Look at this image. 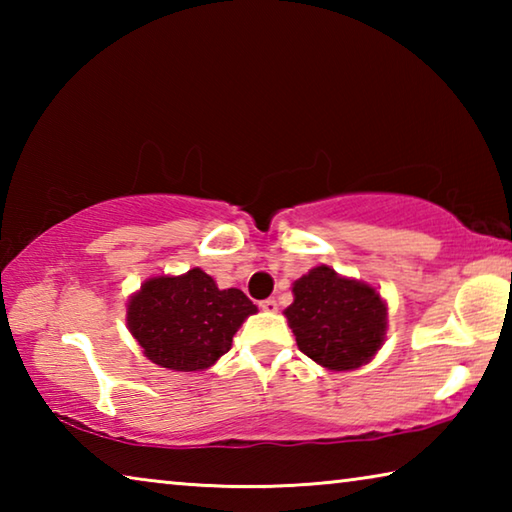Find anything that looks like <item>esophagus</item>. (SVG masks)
<instances>
[{
    "label": "esophagus",
    "mask_w": 512,
    "mask_h": 512,
    "mask_svg": "<svg viewBox=\"0 0 512 512\" xmlns=\"http://www.w3.org/2000/svg\"><path fill=\"white\" fill-rule=\"evenodd\" d=\"M259 307H262L264 311H268V314H273V311H277V300L275 298H266L259 302Z\"/></svg>",
    "instance_id": "esophagus-1"
}]
</instances>
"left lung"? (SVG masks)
I'll return each mask as SVG.
<instances>
[{
  "mask_svg": "<svg viewBox=\"0 0 512 512\" xmlns=\"http://www.w3.org/2000/svg\"><path fill=\"white\" fill-rule=\"evenodd\" d=\"M284 316L300 352L327 370L361 368L386 341L388 309L379 291L325 264L293 282Z\"/></svg>",
  "mask_w": 512,
  "mask_h": 512,
  "instance_id": "obj_1",
  "label": "left lung"
}]
</instances>
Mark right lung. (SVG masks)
I'll use <instances>...</instances> for the list:
<instances>
[{
	"mask_svg": "<svg viewBox=\"0 0 512 512\" xmlns=\"http://www.w3.org/2000/svg\"><path fill=\"white\" fill-rule=\"evenodd\" d=\"M257 307L239 289H219L201 268L149 277L128 300L126 323L146 357L173 372L214 366Z\"/></svg>",
	"mask_w": 512,
	"mask_h": 512,
	"instance_id": "1",
	"label": "right lung"
}]
</instances>
